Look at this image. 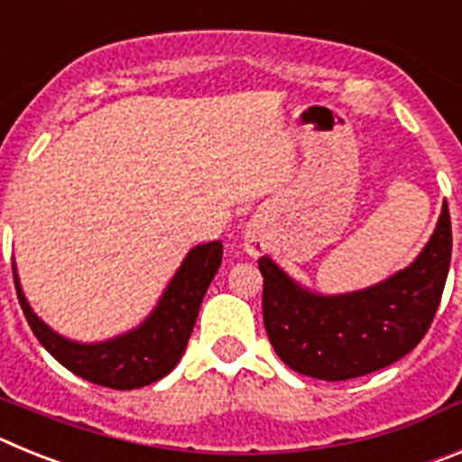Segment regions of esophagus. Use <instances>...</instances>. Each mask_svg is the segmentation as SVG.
<instances>
[{
	"label": "esophagus",
	"mask_w": 462,
	"mask_h": 462,
	"mask_svg": "<svg viewBox=\"0 0 462 462\" xmlns=\"http://www.w3.org/2000/svg\"><path fill=\"white\" fill-rule=\"evenodd\" d=\"M268 247V238L263 234V228L259 224H247L245 228V250L250 252V254H261V252Z\"/></svg>",
	"instance_id": "obj_1"
}]
</instances>
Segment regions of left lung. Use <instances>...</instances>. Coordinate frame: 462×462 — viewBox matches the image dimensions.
Instances as JSON below:
<instances>
[{
	"label": "left lung",
	"mask_w": 462,
	"mask_h": 462,
	"mask_svg": "<svg viewBox=\"0 0 462 462\" xmlns=\"http://www.w3.org/2000/svg\"><path fill=\"white\" fill-rule=\"evenodd\" d=\"M451 261L447 203L423 252L405 271L363 291L321 296L303 289L268 256L263 275V326L289 368L324 382L382 370L410 354L432 324Z\"/></svg>",
	"instance_id": "1"
}]
</instances>
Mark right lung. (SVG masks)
<instances>
[{"instance_id":"obj_1","label":"right lung","mask_w":462,"mask_h":462,"mask_svg":"<svg viewBox=\"0 0 462 462\" xmlns=\"http://www.w3.org/2000/svg\"><path fill=\"white\" fill-rule=\"evenodd\" d=\"M222 263V243L196 245L169 282L157 308L138 328L113 340L83 345L57 336L30 308L14 266L15 291L24 319L39 342L73 374L108 389H141L166 377L185 354L199 308Z\"/></svg>"}]
</instances>
